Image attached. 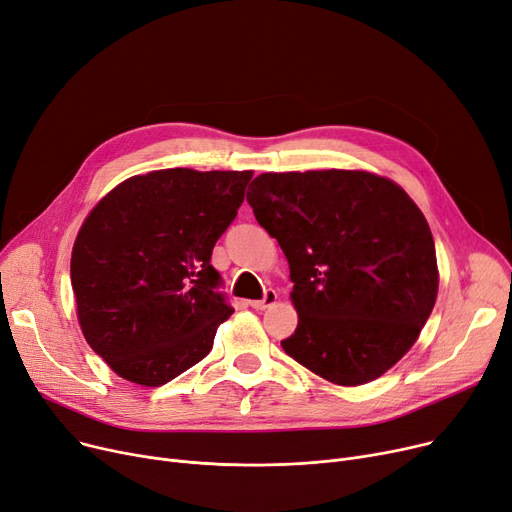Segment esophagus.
Here are the masks:
<instances>
[{
    "label": "esophagus",
    "mask_w": 512,
    "mask_h": 512,
    "mask_svg": "<svg viewBox=\"0 0 512 512\" xmlns=\"http://www.w3.org/2000/svg\"><path fill=\"white\" fill-rule=\"evenodd\" d=\"M276 299H278V295H276L274 288H268V291L263 293V297L257 299V301H251V305H253L255 309H268L270 305L276 303Z\"/></svg>",
    "instance_id": "1"
}]
</instances>
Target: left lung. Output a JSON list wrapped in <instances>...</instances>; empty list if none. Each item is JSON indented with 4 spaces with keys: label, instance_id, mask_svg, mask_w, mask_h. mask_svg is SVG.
Returning <instances> with one entry per match:
<instances>
[{
    "label": "left lung",
    "instance_id": "left-lung-1",
    "mask_svg": "<svg viewBox=\"0 0 512 512\" xmlns=\"http://www.w3.org/2000/svg\"><path fill=\"white\" fill-rule=\"evenodd\" d=\"M247 201L288 259L299 314L282 349L355 387L404 358L439 286L435 242L412 198L368 171L261 173Z\"/></svg>",
    "mask_w": 512,
    "mask_h": 512
}]
</instances>
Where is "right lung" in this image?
Returning <instances> with one entry per match:
<instances>
[{
  "label": "right lung",
  "instance_id": "add662e5",
  "mask_svg": "<svg viewBox=\"0 0 512 512\" xmlns=\"http://www.w3.org/2000/svg\"><path fill=\"white\" fill-rule=\"evenodd\" d=\"M253 171L129 177L77 234L71 284L85 341L121 379L159 387L201 362L234 309L211 253Z\"/></svg>",
  "mask_w": 512,
  "mask_h": 512
}]
</instances>
